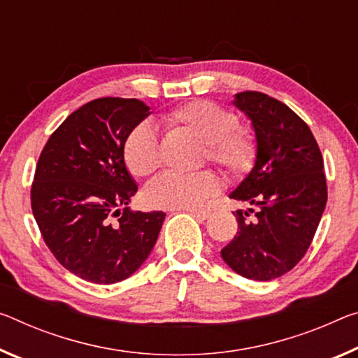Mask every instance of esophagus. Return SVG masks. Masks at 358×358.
<instances>
[{
  "label": "esophagus",
  "instance_id": "1",
  "mask_svg": "<svg viewBox=\"0 0 358 358\" xmlns=\"http://www.w3.org/2000/svg\"><path fill=\"white\" fill-rule=\"evenodd\" d=\"M188 212L197 220H207L210 217V210H206V208H189Z\"/></svg>",
  "mask_w": 358,
  "mask_h": 358
}]
</instances>
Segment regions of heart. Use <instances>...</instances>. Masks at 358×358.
I'll list each match as a JSON object with an SVG mask.
<instances>
[{
	"label": "heart",
	"mask_w": 358,
	"mask_h": 358,
	"mask_svg": "<svg viewBox=\"0 0 358 358\" xmlns=\"http://www.w3.org/2000/svg\"><path fill=\"white\" fill-rule=\"evenodd\" d=\"M170 129L185 130L202 141V162H212L231 178H241L253 169L258 141L250 129L239 126V117L228 108L210 100H194L164 116ZM124 161L135 177H148L161 166L159 140L150 124L135 126L124 141ZM220 180L210 170L196 173L167 172L152 180L145 189L151 207L186 210L202 206L217 194Z\"/></svg>",
	"instance_id": "1"
}]
</instances>
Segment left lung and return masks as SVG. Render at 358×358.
Masks as SVG:
<instances>
[{
	"label": "left lung",
	"mask_w": 358,
	"mask_h": 358,
	"mask_svg": "<svg viewBox=\"0 0 358 358\" xmlns=\"http://www.w3.org/2000/svg\"><path fill=\"white\" fill-rule=\"evenodd\" d=\"M234 105L252 119L258 156L231 199L239 231L221 250L224 263L247 279L271 280L292 271L308 252L327 206L323 157L310 129L277 99L257 90L236 95Z\"/></svg>",
	"instance_id": "left-lung-1"
}]
</instances>
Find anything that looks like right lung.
<instances>
[{
  "label": "right lung",
  "mask_w": 358,
  "mask_h": 358,
  "mask_svg": "<svg viewBox=\"0 0 358 358\" xmlns=\"http://www.w3.org/2000/svg\"><path fill=\"white\" fill-rule=\"evenodd\" d=\"M148 115L137 99H95L73 111L39 155L33 217L57 261L87 282L132 275L166 218L127 207L138 188L124 162V141Z\"/></svg>",
  "instance_id": "1"
}]
</instances>
